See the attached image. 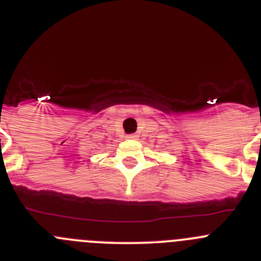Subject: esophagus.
Returning <instances> with one entry per match:
<instances>
[{
  "label": "esophagus",
  "mask_w": 261,
  "mask_h": 261,
  "mask_svg": "<svg viewBox=\"0 0 261 261\" xmlns=\"http://www.w3.org/2000/svg\"><path fill=\"white\" fill-rule=\"evenodd\" d=\"M125 138H128V140H136V138H137V135H135V133H132V135H126Z\"/></svg>",
  "instance_id": "1"
}]
</instances>
